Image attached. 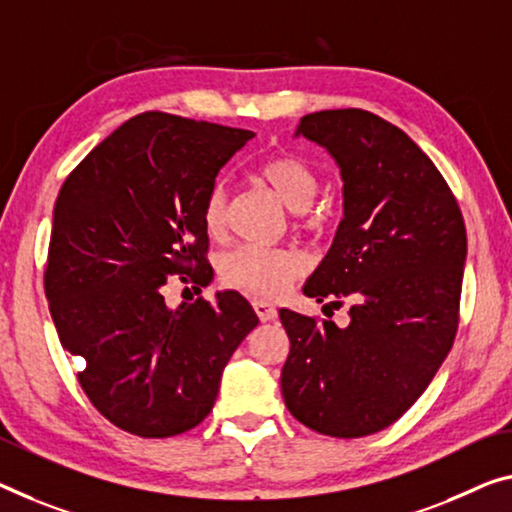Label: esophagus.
I'll list each match as a JSON object with an SVG mask.
<instances>
[{
    "label": "esophagus",
    "instance_id": "obj_1",
    "mask_svg": "<svg viewBox=\"0 0 512 512\" xmlns=\"http://www.w3.org/2000/svg\"><path fill=\"white\" fill-rule=\"evenodd\" d=\"M254 309L258 313V318H261L263 322L277 318V306L267 300H254Z\"/></svg>",
    "mask_w": 512,
    "mask_h": 512
}]
</instances>
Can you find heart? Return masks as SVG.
Instances as JSON below:
<instances>
[{"instance_id":"obj_1","label":"heart","mask_w":512,"mask_h":512,"mask_svg":"<svg viewBox=\"0 0 512 512\" xmlns=\"http://www.w3.org/2000/svg\"><path fill=\"white\" fill-rule=\"evenodd\" d=\"M258 178L286 203L290 210H302V224L316 229L322 222V212L311 206L316 199L320 178L318 171L300 155L267 157L256 169ZM229 196L224 183H212L203 199L201 217L210 238H224L229 231ZM306 270V256L297 249L240 245L231 249L219 261V274L226 283L247 290L258 297H277L293 286Z\"/></svg>"}]
</instances>
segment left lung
Listing matches in <instances>:
<instances>
[{
	"mask_svg": "<svg viewBox=\"0 0 512 512\" xmlns=\"http://www.w3.org/2000/svg\"><path fill=\"white\" fill-rule=\"evenodd\" d=\"M300 132L334 155L345 208L302 290L348 304L350 325L279 311L290 341L283 400L320 435H373L410 410L453 348L465 219L430 157L377 114L325 109L306 114Z\"/></svg>",
	"mask_w": 512,
	"mask_h": 512,
	"instance_id": "8db88e82",
	"label": "left lung"
}]
</instances>
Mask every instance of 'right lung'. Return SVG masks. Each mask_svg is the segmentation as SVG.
I'll list each match as a JSON object with an SVG mask.
<instances>
[{"mask_svg":"<svg viewBox=\"0 0 512 512\" xmlns=\"http://www.w3.org/2000/svg\"><path fill=\"white\" fill-rule=\"evenodd\" d=\"M251 130L167 112L132 116L61 185L45 265L59 341L86 398L130 435L192 430L258 316L235 290L171 311L167 279L208 286L203 199ZM192 286V288H194Z\"/></svg>","mask_w":512,"mask_h":512,"instance_id":"add662e5","label":"right lung"}]
</instances>
